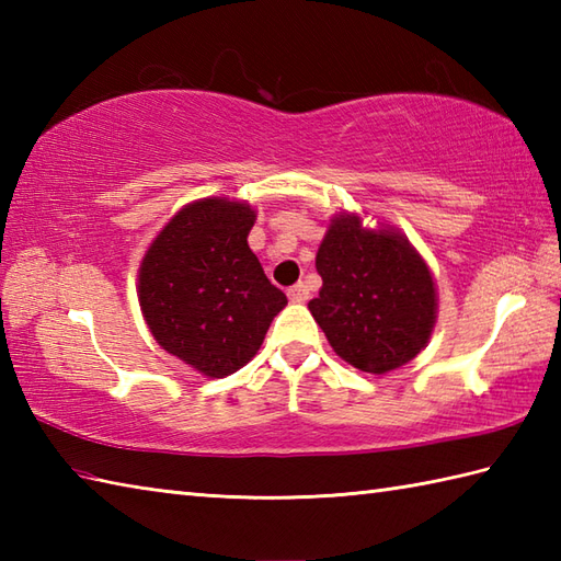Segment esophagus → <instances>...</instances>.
<instances>
[{
	"mask_svg": "<svg viewBox=\"0 0 561 561\" xmlns=\"http://www.w3.org/2000/svg\"><path fill=\"white\" fill-rule=\"evenodd\" d=\"M287 294L294 304H304L308 299V287L304 282H299V284H294V287H289Z\"/></svg>",
	"mask_w": 561,
	"mask_h": 561,
	"instance_id": "esophagus-1",
	"label": "esophagus"
}]
</instances>
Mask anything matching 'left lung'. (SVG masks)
Listing matches in <instances>:
<instances>
[{
    "instance_id": "1",
    "label": "left lung",
    "mask_w": 561,
    "mask_h": 561,
    "mask_svg": "<svg viewBox=\"0 0 561 561\" xmlns=\"http://www.w3.org/2000/svg\"><path fill=\"white\" fill-rule=\"evenodd\" d=\"M323 277L308 304L316 323L344 362L386 374L422 352L436 320L432 272L396 231L362 229L340 214L316 255Z\"/></svg>"
}]
</instances>
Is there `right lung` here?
Wrapping results in <instances>:
<instances>
[{
	"instance_id": "add662e5",
	"label": "right lung",
	"mask_w": 561,
	"mask_h": 561,
	"mask_svg": "<svg viewBox=\"0 0 561 561\" xmlns=\"http://www.w3.org/2000/svg\"><path fill=\"white\" fill-rule=\"evenodd\" d=\"M255 211L199 199L165 224L139 267V306L161 347L209 378L229 376L260 350L287 296L248 248Z\"/></svg>"
}]
</instances>
